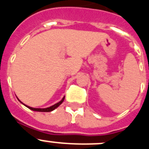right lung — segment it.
<instances>
[{
	"label": "right lung",
	"instance_id": "1",
	"mask_svg": "<svg viewBox=\"0 0 149 149\" xmlns=\"http://www.w3.org/2000/svg\"><path fill=\"white\" fill-rule=\"evenodd\" d=\"M64 99H65V96L63 97V99H62L61 101H60V102H58V103L55 104H54L53 106H51V107H47V108H33V107H29V106H27V105L24 104L22 103V102L20 101V100H19V99H18V100H19V101H20V102H22V103L24 105V106L27 107V108H29V109H30V110H33V111H38V112H51V111H53L54 110H55V109H56V107H58L60 106V105L62 103H63V101H64Z\"/></svg>",
	"mask_w": 149,
	"mask_h": 149
}]
</instances>
